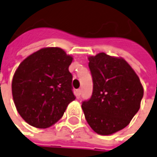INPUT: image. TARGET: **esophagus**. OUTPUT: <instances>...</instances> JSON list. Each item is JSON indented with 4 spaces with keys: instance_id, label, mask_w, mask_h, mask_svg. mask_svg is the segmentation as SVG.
<instances>
[{
    "instance_id": "34e87169",
    "label": "esophagus",
    "mask_w": 157,
    "mask_h": 157,
    "mask_svg": "<svg viewBox=\"0 0 157 157\" xmlns=\"http://www.w3.org/2000/svg\"><path fill=\"white\" fill-rule=\"evenodd\" d=\"M81 90H77L76 92V98H79L80 97H81Z\"/></svg>"
}]
</instances>
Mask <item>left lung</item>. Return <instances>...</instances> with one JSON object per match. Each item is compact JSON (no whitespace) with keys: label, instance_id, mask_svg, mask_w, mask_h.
<instances>
[{"label":"left lung","instance_id":"1","mask_svg":"<svg viewBox=\"0 0 157 157\" xmlns=\"http://www.w3.org/2000/svg\"><path fill=\"white\" fill-rule=\"evenodd\" d=\"M88 59L93 93L81 107L94 131L110 135L129 124L140 108L144 88L124 59L99 53Z\"/></svg>","mask_w":157,"mask_h":157}]
</instances>
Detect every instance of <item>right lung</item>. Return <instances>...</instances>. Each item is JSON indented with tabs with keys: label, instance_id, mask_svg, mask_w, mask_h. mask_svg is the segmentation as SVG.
<instances>
[{
	"label": "right lung",
	"instance_id": "right-lung-1",
	"mask_svg": "<svg viewBox=\"0 0 157 157\" xmlns=\"http://www.w3.org/2000/svg\"><path fill=\"white\" fill-rule=\"evenodd\" d=\"M72 59L61 48H43L27 57L16 69L11 86L13 103L30 125L49 128L76 99L68 71Z\"/></svg>",
	"mask_w": 157,
	"mask_h": 157
}]
</instances>
